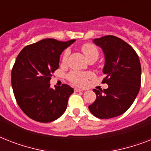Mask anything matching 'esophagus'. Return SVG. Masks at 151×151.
Segmentation results:
<instances>
[{"mask_svg":"<svg viewBox=\"0 0 151 151\" xmlns=\"http://www.w3.org/2000/svg\"><path fill=\"white\" fill-rule=\"evenodd\" d=\"M74 92H82V90L79 89V88H74Z\"/></svg>","mask_w":151,"mask_h":151,"instance_id":"esophagus-1","label":"esophagus"}]
</instances>
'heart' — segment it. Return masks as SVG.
Returning a JSON list of instances; mask_svg holds the SVG:
<instances>
[{
  "instance_id": "obj_1",
  "label": "heart",
  "mask_w": 151,
  "mask_h": 151,
  "mask_svg": "<svg viewBox=\"0 0 151 151\" xmlns=\"http://www.w3.org/2000/svg\"><path fill=\"white\" fill-rule=\"evenodd\" d=\"M81 50L86 57L88 60L92 59H97L99 57V51L96 46L93 44L86 43L83 45L81 47ZM70 52L69 50H65L63 54L62 60L63 62H66L69 56ZM92 77V73L88 72H78V71H73L69 73L68 78L71 82L78 86H84L87 84L88 79Z\"/></svg>"
}]
</instances>
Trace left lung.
<instances>
[{"label":"left lung","instance_id":"1","mask_svg":"<svg viewBox=\"0 0 151 151\" xmlns=\"http://www.w3.org/2000/svg\"><path fill=\"white\" fill-rule=\"evenodd\" d=\"M103 50V73L106 89L96 90L95 102L88 106L95 117L108 119L124 114L136 99L141 84V65L138 55L125 41L112 35L93 40Z\"/></svg>","mask_w":151,"mask_h":151}]
</instances>
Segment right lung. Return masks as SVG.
<instances>
[{
  "label": "right lung",
  "instance_id": "obj_1",
  "mask_svg": "<svg viewBox=\"0 0 151 151\" xmlns=\"http://www.w3.org/2000/svg\"><path fill=\"white\" fill-rule=\"evenodd\" d=\"M47 38L26 46L12 70V85L21 110L39 122H53L63 115L73 88L67 85L50 87L52 74L59 68L64 49L75 41Z\"/></svg>",
  "mask_w": 151,
  "mask_h": 151
}]
</instances>
